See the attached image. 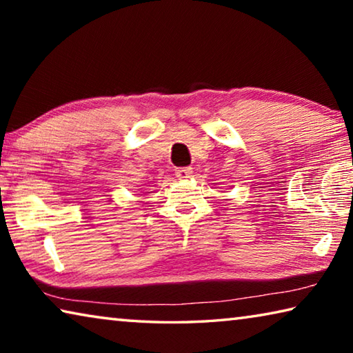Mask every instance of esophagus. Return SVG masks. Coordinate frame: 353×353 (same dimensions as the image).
Returning <instances> with one entry per match:
<instances>
[{
  "mask_svg": "<svg viewBox=\"0 0 353 353\" xmlns=\"http://www.w3.org/2000/svg\"><path fill=\"white\" fill-rule=\"evenodd\" d=\"M176 176L179 179H188V177L193 176V168H191V166H183V168H177Z\"/></svg>",
  "mask_w": 353,
  "mask_h": 353,
  "instance_id": "34e87169",
  "label": "esophagus"
}]
</instances>
